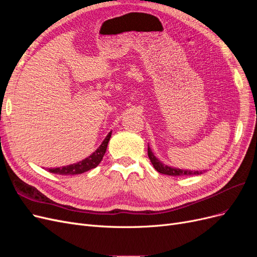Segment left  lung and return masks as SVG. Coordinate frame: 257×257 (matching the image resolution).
I'll return each instance as SVG.
<instances>
[{"label":"left lung","instance_id":"8db88e82","mask_svg":"<svg viewBox=\"0 0 257 257\" xmlns=\"http://www.w3.org/2000/svg\"><path fill=\"white\" fill-rule=\"evenodd\" d=\"M148 157H149L153 167L155 168L157 172H159L160 174H164V175H168V176H198L204 174V172H198V170H189V169H180V168H176V167H172L165 165L164 163H162L155 155L153 154V152L151 151V148L148 145Z\"/></svg>","mask_w":257,"mask_h":257}]
</instances>
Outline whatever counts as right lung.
I'll use <instances>...</instances> for the list:
<instances>
[{"instance_id": "1", "label": "right lung", "mask_w": 257, "mask_h": 257, "mask_svg": "<svg viewBox=\"0 0 257 257\" xmlns=\"http://www.w3.org/2000/svg\"><path fill=\"white\" fill-rule=\"evenodd\" d=\"M110 137H111V132L110 133H108V135L104 139L102 145H100L97 149L90 155L89 158L84 159L83 161H81L79 163H76V164H73V165H68L65 167H62V168L49 169V172L52 174L66 176V175H79V174L88 172V170H90L92 168H95L99 164L100 161L103 160V157L106 152L107 146H108V143H109Z\"/></svg>"}]
</instances>
